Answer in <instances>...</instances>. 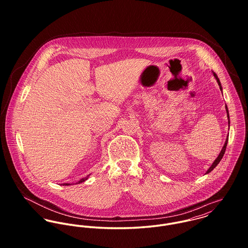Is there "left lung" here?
<instances>
[{
  "label": "left lung",
  "instance_id": "8db88e82",
  "mask_svg": "<svg viewBox=\"0 0 248 248\" xmlns=\"http://www.w3.org/2000/svg\"><path fill=\"white\" fill-rule=\"evenodd\" d=\"M213 75H214V77L216 78V80H217V84H218V86H219V89H220V91L222 92V87H221V84H220V81H219V79L217 78V74L212 71ZM225 109H226V113H227V118H228V125L230 126V118H229V112H228V108L227 106L225 105ZM229 135V134H228ZM227 142H228V136H227V138H226V140H225V142H224V145H223V147H222V149H221V151H220V153H219V155H217V157L215 159V161L213 162L212 165L210 166V168L206 171V173H205V175L206 174H209L212 170H214V168L219 163V161L221 160V158H222V156H223V155H224V153H225V150H226V146H227Z\"/></svg>",
  "mask_w": 248,
  "mask_h": 248
}]
</instances>
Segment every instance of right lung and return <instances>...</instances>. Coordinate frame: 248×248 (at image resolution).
I'll use <instances>...</instances> for the list:
<instances>
[{
	"label": "right lung",
	"mask_w": 248,
	"mask_h": 248,
	"mask_svg": "<svg viewBox=\"0 0 248 248\" xmlns=\"http://www.w3.org/2000/svg\"><path fill=\"white\" fill-rule=\"evenodd\" d=\"M90 177V176H88V177H85L84 178H82V179H80L79 181H78V183H81V182H84L85 180H87L88 179V177ZM63 185H70V183H64Z\"/></svg>",
	"instance_id": "1"
}]
</instances>
